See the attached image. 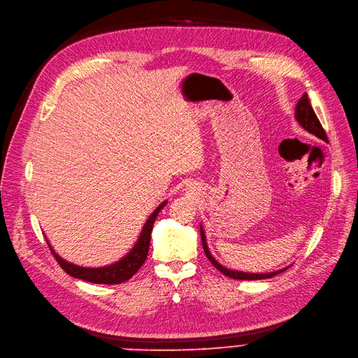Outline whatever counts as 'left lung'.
Masks as SVG:
<instances>
[{"instance_id":"1","label":"left lung","mask_w":358,"mask_h":358,"mask_svg":"<svg viewBox=\"0 0 358 358\" xmlns=\"http://www.w3.org/2000/svg\"><path fill=\"white\" fill-rule=\"evenodd\" d=\"M295 120H297V122L300 124L301 129H304L310 134L319 137L320 141L328 142V137H326V133H324V130L322 127V124H320L317 115L315 114L312 105H310L307 93H304V95L300 98V101L297 102V105H295ZM200 237H201V244H203V250L206 253V257L210 260V263L217 271L222 272L228 278L243 279V281H257V279H269V278H272V276H275L278 273L284 272L285 269H288V268H284V269H278V271L266 272V273H253V272H243V271L229 269V268L221 265V263L212 256L209 247H208L205 229H203V227H201V225H200Z\"/></svg>"}]
</instances>
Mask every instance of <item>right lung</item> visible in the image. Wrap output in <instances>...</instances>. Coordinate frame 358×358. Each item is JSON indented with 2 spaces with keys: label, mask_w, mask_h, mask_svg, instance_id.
Returning <instances> with one entry per match:
<instances>
[{
  "label": "right lung",
  "mask_w": 358,
  "mask_h": 358,
  "mask_svg": "<svg viewBox=\"0 0 358 358\" xmlns=\"http://www.w3.org/2000/svg\"><path fill=\"white\" fill-rule=\"evenodd\" d=\"M168 203V200H164L162 203L155 209L150 216L148 217V221L145 222L141 236H138L136 244L131 247V250L117 260L115 263H111V265L101 266V268H86V266H79L74 265L71 262H67L66 259L61 257L59 255L55 253L52 248L50 240L46 238V243H48L51 252L57 262L59 263V266L63 268L69 275L77 279H83V281L92 282V284H106V285H115L121 284L124 281L130 279L138 269L142 268L145 263L148 253H149V244H150V234H152V228L153 222L157 220L158 213L162 210V208Z\"/></svg>",
  "instance_id": "obj_1"
}]
</instances>
